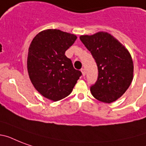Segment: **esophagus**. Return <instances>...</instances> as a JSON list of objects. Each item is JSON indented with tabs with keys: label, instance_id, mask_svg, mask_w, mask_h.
<instances>
[{
	"label": "esophagus",
	"instance_id": "1",
	"mask_svg": "<svg viewBox=\"0 0 146 146\" xmlns=\"http://www.w3.org/2000/svg\"><path fill=\"white\" fill-rule=\"evenodd\" d=\"M81 72H82V76H86V70H85V69H83V68L81 69Z\"/></svg>",
	"mask_w": 146,
	"mask_h": 146
}]
</instances>
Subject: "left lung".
Here are the masks:
<instances>
[{
	"label": "left lung",
	"mask_w": 146,
	"mask_h": 146,
	"mask_svg": "<svg viewBox=\"0 0 146 146\" xmlns=\"http://www.w3.org/2000/svg\"><path fill=\"white\" fill-rule=\"evenodd\" d=\"M81 42L96 60L98 76L92 95L100 102H115L125 93L133 79V62L129 50L106 32L80 35Z\"/></svg>",
	"instance_id": "8db88e82"
}]
</instances>
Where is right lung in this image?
I'll list each match as a JSON object with an SVG mask.
<instances>
[{
	"label": "right lung",
	"instance_id": "1",
	"mask_svg": "<svg viewBox=\"0 0 146 146\" xmlns=\"http://www.w3.org/2000/svg\"><path fill=\"white\" fill-rule=\"evenodd\" d=\"M77 37L59 29H45L35 35L29 48L27 70L35 89L53 102L68 96L82 75L73 68L65 51Z\"/></svg>",
	"mask_w": 146,
	"mask_h": 146
}]
</instances>
